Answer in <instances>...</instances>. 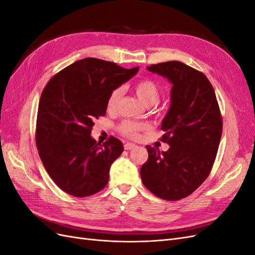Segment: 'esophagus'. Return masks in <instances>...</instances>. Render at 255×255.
Returning a JSON list of instances; mask_svg holds the SVG:
<instances>
[{
	"mask_svg": "<svg viewBox=\"0 0 255 255\" xmlns=\"http://www.w3.org/2000/svg\"><path fill=\"white\" fill-rule=\"evenodd\" d=\"M136 146V144L135 143H132V142H127V143H125V149L126 150H132V149H134Z\"/></svg>",
	"mask_w": 255,
	"mask_h": 255,
	"instance_id": "34e87169",
	"label": "esophagus"
}]
</instances>
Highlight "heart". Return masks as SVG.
<instances>
[{
    "mask_svg": "<svg viewBox=\"0 0 255 255\" xmlns=\"http://www.w3.org/2000/svg\"><path fill=\"white\" fill-rule=\"evenodd\" d=\"M134 91L140 101L146 105L152 106L156 104L159 100V89L157 85L151 80H141L134 85ZM122 95V88L114 89L107 100V110L114 111L118 105L120 97ZM149 126L142 122H136L132 120H125L119 126V130L129 138H137L140 130L148 129Z\"/></svg>",
    "mask_w": 255,
    "mask_h": 255,
    "instance_id": "obj_1",
    "label": "heart"
}]
</instances>
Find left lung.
<instances>
[{
  "instance_id": "left-lung-1",
  "label": "left lung",
  "mask_w": 255,
  "mask_h": 255,
  "mask_svg": "<svg viewBox=\"0 0 255 255\" xmlns=\"http://www.w3.org/2000/svg\"><path fill=\"white\" fill-rule=\"evenodd\" d=\"M171 83L170 106L161 121L164 152L145 145L141 181L154 195L175 201L192 194L210 174L222 134L214 88L206 76L181 61L146 67Z\"/></svg>"
}]
</instances>
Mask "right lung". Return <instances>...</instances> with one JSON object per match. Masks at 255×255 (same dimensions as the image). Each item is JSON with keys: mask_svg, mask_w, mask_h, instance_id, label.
Listing matches in <instances>:
<instances>
[{"mask_svg": "<svg viewBox=\"0 0 255 255\" xmlns=\"http://www.w3.org/2000/svg\"><path fill=\"white\" fill-rule=\"evenodd\" d=\"M138 69L88 57L63 69L44 87L36 144L45 170L67 194L83 198L106 186L123 144L111 137L101 145L91 137V128L94 120L105 115L111 92L132 79Z\"/></svg>", "mask_w": 255, "mask_h": 255, "instance_id": "add662e5", "label": "right lung"}]
</instances>
